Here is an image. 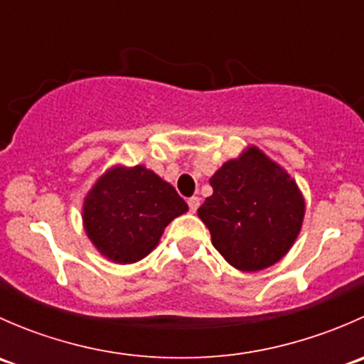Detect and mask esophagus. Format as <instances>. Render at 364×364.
<instances>
[{
  "label": "esophagus",
  "mask_w": 364,
  "mask_h": 364,
  "mask_svg": "<svg viewBox=\"0 0 364 364\" xmlns=\"http://www.w3.org/2000/svg\"><path fill=\"white\" fill-rule=\"evenodd\" d=\"M200 205V199L199 197H190L188 199V208H190V211H197V208H199Z\"/></svg>",
  "instance_id": "esophagus-1"
}]
</instances>
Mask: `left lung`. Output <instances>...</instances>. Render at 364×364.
I'll list each match as a JSON object with an SVG mask.
<instances>
[{
	"mask_svg": "<svg viewBox=\"0 0 364 364\" xmlns=\"http://www.w3.org/2000/svg\"><path fill=\"white\" fill-rule=\"evenodd\" d=\"M209 185L213 196L197 213L230 266L259 271L289 252L301 230L304 200L280 165L252 146L223 164Z\"/></svg>",
	"mask_w": 364,
	"mask_h": 364,
	"instance_id": "obj_1",
	"label": "left lung"
}]
</instances>
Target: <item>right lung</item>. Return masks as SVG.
Returning a JSON list of instances; mask_svg holds the SVG:
<instances>
[{
    "mask_svg": "<svg viewBox=\"0 0 364 364\" xmlns=\"http://www.w3.org/2000/svg\"><path fill=\"white\" fill-rule=\"evenodd\" d=\"M188 209L174 186L142 165L105 172L84 200V229L102 255L117 264L144 259L164 229Z\"/></svg>",
    "mask_w": 364,
    "mask_h": 364,
    "instance_id": "right-lung-1",
    "label": "right lung"
}]
</instances>
